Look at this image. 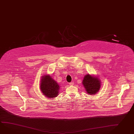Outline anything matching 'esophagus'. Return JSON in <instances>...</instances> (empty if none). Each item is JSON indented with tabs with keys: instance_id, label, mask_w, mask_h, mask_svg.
Listing matches in <instances>:
<instances>
[{
	"instance_id": "34e87169",
	"label": "esophagus",
	"mask_w": 134,
	"mask_h": 134,
	"mask_svg": "<svg viewBox=\"0 0 134 134\" xmlns=\"http://www.w3.org/2000/svg\"><path fill=\"white\" fill-rule=\"evenodd\" d=\"M69 84V85H70V86H73V85H74V82H70Z\"/></svg>"
}]
</instances>
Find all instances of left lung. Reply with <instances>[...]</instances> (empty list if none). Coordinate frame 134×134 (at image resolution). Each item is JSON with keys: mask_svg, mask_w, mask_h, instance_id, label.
Here are the masks:
<instances>
[{"mask_svg": "<svg viewBox=\"0 0 134 134\" xmlns=\"http://www.w3.org/2000/svg\"><path fill=\"white\" fill-rule=\"evenodd\" d=\"M82 83L88 94L94 95L99 91L101 82L97 77L87 74L84 77Z\"/></svg>", "mask_w": 134, "mask_h": 134, "instance_id": "obj_1", "label": "left lung"}]
</instances>
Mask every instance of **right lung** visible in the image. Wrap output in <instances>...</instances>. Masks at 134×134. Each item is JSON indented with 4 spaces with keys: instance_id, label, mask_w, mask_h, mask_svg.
<instances>
[{
    "instance_id": "add662e5",
    "label": "right lung",
    "mask_w": 134,
    "mask_h": 134,
    "mask_svg": "<svg viewBox=\"0 0 134 134\" xmlns=\"http://www.w3.org/2000/svg\"><path fill=\"white\" fill-rule=\"evenodd\" d=\"M40 87L44 96L48 98H55L58 96L60 87L57 82L49 74L42 77Z\"/></svg>"
}]
</instances>
